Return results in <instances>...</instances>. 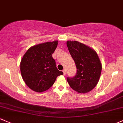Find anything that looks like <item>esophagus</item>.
Returning <instances> with one entry per match:
<instances>
[{
	"instance_id": "obj_1",
	"label": "esophagus",
	"mask_w": 123,
	"mask_h": 123,
	"mask_svg": "<svg viewBox=\"0 0 123 123\" xmlns=\"http://www.w3.org/2000/svg\"><path fill=\"white\" fill-rule=\"evenodd\" d=\"M62 72H63V73H64V75H65L66 74H67V71H66V69H63Z\"/></svg>"
}]
</instances>
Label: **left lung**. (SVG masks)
<instances>
[{
	"label": "left lung",
	"instance_id": "left-lung-1",
	"mask_svg": "<svg viewBox=\"0 0 123 123\" xmlns=\"http://www.w3.org/2000/svg\"><path fill=\"white\" fill-rule=\"evenodd\" d=\"M67 45L77 69L75 75L68 77L67 81L77 92H90L97 84L101 75L102 66L98 56L94 49L78 41H68Z\"/></svg>",
	"mask_w": 123,
	"mask_h": 123
}]
</instances>
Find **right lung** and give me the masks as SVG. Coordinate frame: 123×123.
<instances>
[{
    "label": "right lung",
    "mask_w": 123,
    "mask_h": 123,
    "mask_svg": "<svg viewBox=\"0 0 123 123\" xmlns=\"http://www.w3.org/2000/svg\"><path fill=\"white\" fill-rule=\"evenodd\" d=\"M58 41L48 42L31 47L24 54L20 68L22 77L27 86L41 92L52 86L58 76L63 74L56 67L52 54Z\"/></svg>",
    "instance_id": "add662e5"
}]
</instances>
